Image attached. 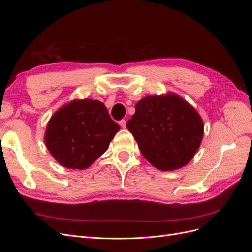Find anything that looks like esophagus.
Segmentation results:
<instances>
[{
	"instance_id": "1",
	"label": "esophagus",
	"mask_w": 252,
	"mask_h": 252,
	"mask_svg": "<svg viewBox=\"0 0 252 252\" xmlns=\"http://www.w3.org/2000/svg\"><path fill=\"white\" fill-rule=\"evenodd\" d=\"M119 123H120V126H121L122 128H125V127H126V121H125V120H121V121L119 122Z\"/></svg>"
}]
</instances>
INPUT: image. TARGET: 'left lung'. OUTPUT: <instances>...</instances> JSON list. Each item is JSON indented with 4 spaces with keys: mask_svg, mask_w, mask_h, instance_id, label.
<instances>
[{
    "mask_svg": "<svg viewBox=\"0 0 252 252\" xmlns=\"http://www.w3.org/2000/svg\"><path fill=\"white\" fill-rule=\"evenodd\" d=\"M126 126L144 158L163 171L188 164L199 149L204 133L200 114L171 93L142 98Z\"/></svg>",
    "mask_w": 252,
    "mask_h": 252,
    "instance_id": "left-lung-1",
    "label": "left lung"
}]
</instances>
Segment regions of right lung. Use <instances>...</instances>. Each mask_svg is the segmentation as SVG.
Masks as SVG:
<instances>
[{"label": "right lung", "mask_w": 252, "mask_h": 252, "mask_svg": "<svg viewBox=\"0 0 252 252\" xmlns=\"http://www.w3.org/2000/svg\"><path fill=\"white\" fill-rule=\"evenodd\" d=\"M120 126L97 100H73L49 120L45 143L57 161L69 169H86L107 150Z\"/></svg>", "instance_id": "right-lung-1"}]
</instances>
